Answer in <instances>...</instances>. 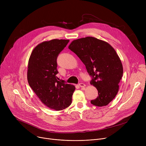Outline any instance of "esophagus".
<instances>
[{
    "label": "esophagus",
    "instance_id": "1",
    "mask_svg": "<svg viewBox=\"0 0 146 146\" xmlns=\"http://www.w3.org/2000/svg\"><path fill=\"white\" fill-rule=\"evenodd\" d=\"M78 86L80 87H86V84H84V83H80V84H78Z\"/></svg>",
    "mask_w": 146,
    "mask_h": 146
}]
</instances>
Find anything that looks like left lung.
<instances>
[{
    "mask_svg": "<svg viewBox=\"0 0 146 146\" xmlns=\"http://www.w3.org/2000/svg\"><path fill=\"white\" fill-rule=\"evenodd\" d=\"M69 48L74 52L92 77L90 84L98 91L91 101L94 106H106L117 95L123 74L121 61L115 50L107 42L93 37L73 40Z\"/></svg>",
    "mask_w": 146,
    "mask_h": 146,
    "instance_id": "left-lung-1",
    "label": "left lung"
}]
</instances>
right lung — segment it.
Wrapping results in <instances>:
<instances>
[{"instance_id":"right-lung-1","label":"right lung","mask_w":146,"mask_h":146,"mask_svg":"<svg viewBox=\"0 0 146 146\" xmlns=\"http://www.w3.org/2000/svg\"><path fill=\"white\" fill-rule=\"evenodd\" d=\"M69 40L53 39L38 44L30 56L27 78L30 87L48 108L57 111L69 107L75 90L73 85L58 80L56 59Z\"/></svg>"}]
</instances>
